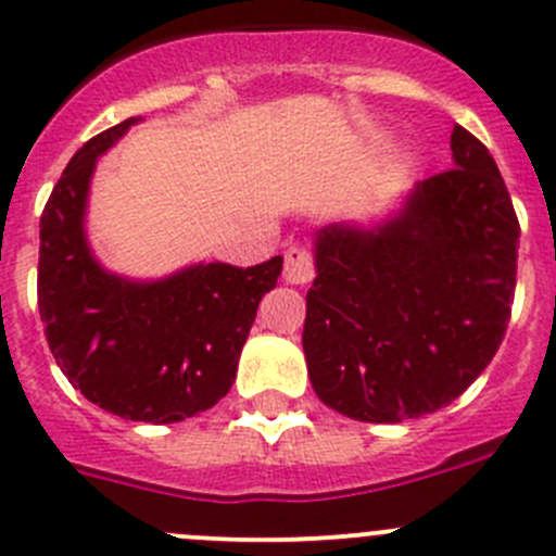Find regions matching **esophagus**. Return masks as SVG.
Masks as SVG:
<instances>
[{
  "mask_svg": "<svg viewBox=\"0 0 556 556\" xmlns=\"http://www.w3.org/2000/svg\"><path fill=\"white\" fill-rule=\"evenodd\" d=\"M314 279L312 255L304 247H290L285 252V282L288 285H309Z\"/></svg>",
  "mask_w": 556,
  "mask_h": 556,
  "instance_id": "obj_1",
  "label": "esophagus"
}]
</instances>
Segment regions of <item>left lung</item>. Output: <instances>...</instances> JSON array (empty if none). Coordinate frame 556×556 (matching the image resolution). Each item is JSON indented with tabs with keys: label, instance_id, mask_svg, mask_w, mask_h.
<instances>
[{
	"label": "left lung",
	"instance_id": "1",
	"mask_svg": "<svg viewBox=\"0 0 556 556\" xmlns=\"http://www.w3.org/2000/svg\"><path fill=\"white\" fill-rule=\"evenodd\" d=\"M452 161L384 220L314 237L306 368L319 401L344 417L403 422L450 406L506 336L517 212L490 150L463 126Z\"/></svg>",
	"mask_w": 556,
	"mask_h": 556
}]
</instances>
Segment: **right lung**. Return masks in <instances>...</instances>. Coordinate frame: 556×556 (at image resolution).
I'll return each instance as SVG.
<instances>
[{
    "label": "right lung",
    "mask_w": 556,
    "mask_h": 556,
    "mask_svg": "<svg viewBox=\"0 0 556 556\" xmlns=\"http://www.w3.org/2000/svg\"><path fill=\"white\" fill-rule=\"evenodd\" d=\"M139 121L88 139L55 182L39 217L37 304L75 390L131 422L169 425L228 395L282 255L252 268L193 263L161 279L106 271L86 237L88 190L97 161Z\"/></svg>",
    "instance_id": "add662e5"
}]
</instances>
